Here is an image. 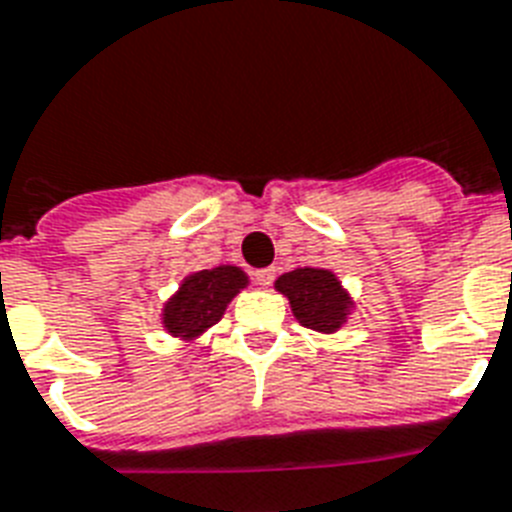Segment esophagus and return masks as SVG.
I'll return each mask as SVG.
<instances>
[{
    "label": "esophagus",
    "mask_w": 512,
    "mask_h": 512,
    "mask_svg": "<svg viewBox=\"0 0 512 512\" xmlns=\"http://www.w3.org/2000/svg\"><path fill=\"white\" fill-rule=\"evenodd\" d=\"M275 277H277V269L275 267L256 269V272H253V280H256V285H261V288H269V285L275 282Z\"/></svg>",
    "instance_id": "34e87169"
}]
</instances>
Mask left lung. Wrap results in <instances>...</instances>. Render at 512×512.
I'll list each match as a JSON object with an SVG mask.
<instances>
[{"label": "left lung", "instance_id": "1", "mask_svg": "<svg viewBox=\"0 0 512 512\" xmlns=\"http://www.w3.org/2000/svg\"><path fill=\"white\" fill-rule=\"evenodd\" d=\"M275 288L288 296L296 320L320 333H335L351 309L349 293L330 269H293L277 277Z\"/></svg>", "mask_w": 512, "mask_h": 512}]
</instances>
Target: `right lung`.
Segmentation results:
<instances>
[{"label": "right lung", "mask_w": 512, "mask_h": 512, "mask_svg": "<svg viewBox=\"0 0 512 512\" xmlns=\"http://www.w3.org/2000/svg\"><path fill=\"white\" fill-rule=\"evenodd\" d=\"M245 285H248V277L243 269L230 267V264L185 277L177 296H171L169 304L163 306V327L185 341L198 338L200 333H206L208 327L222 320L227 304Z\"/></svg>", "instance_id": "add662e5"}]
</instances>
